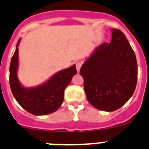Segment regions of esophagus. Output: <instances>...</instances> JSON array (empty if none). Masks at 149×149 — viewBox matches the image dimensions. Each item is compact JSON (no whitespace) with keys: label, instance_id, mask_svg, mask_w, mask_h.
I'll list each match as a JSON object with an SVG mask.
<instances>
[{"label":"esophagus","instance_id":"obj_1","mask_svg":"<svg viewBox=\"0 0 149 149\" xmlns=\"http://www.w3.org/2000/svg\"><path fill=\"white\" fill-rule=\"evenodd\" d=\"M82 65H83V63L81 61H77V63H76V68H77V72H80V69H81Z\"/></svg>","mask_w":149,"mask_h":149}]
</instances>
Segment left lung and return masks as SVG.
Instances as JSON below:
<instances>
[{
  "label": "left lung",
  "instance_id": "obj_1",
  "mask_svg": "<svg viewBox=\"0 0 149 149\" xmlns=\"http://www.w3.org/2000/svg\"><path fill=\"white\" fill-rule=\"evenodd\" d=\"M86 98L96 109L114 111L130 99L137 82V63L125 34L112 30V40L98 46L81 68Z\"/></svg>",
  "mask_w": 149,
  "mask_h": 149
}]
</instances>
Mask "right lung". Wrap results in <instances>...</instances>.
Wrapping results in <instances>:
<instances>
[{
    "mask_svg": "<svg viewBox=\"0 0 149 149\" xmlns=\"http://www.w3.org/2000/svg\"><path fill=\"white\" fill-rule=\"evenodd\" d=\"M16 49L11 59L10 66V84L14 98L25 110L36 116L47 115L58 110L64 99V91L74 74L75 65L60 71L49 81L38 87L26 89L17 77L18 50Z\"/></svg>",
    "mask_w": 149,
    "mask_h": 149,
    "instance_id": "obj_1",
    "label": "right lung"
}]
</instances>
